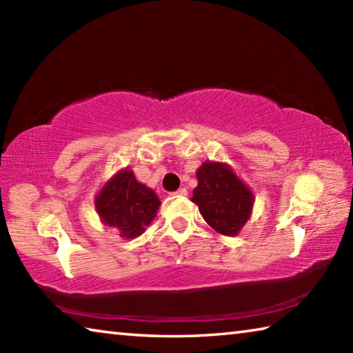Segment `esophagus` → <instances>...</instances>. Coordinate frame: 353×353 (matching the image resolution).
Wrapping results in <instances>:
<instances>
[{"instance_id":"1","label":"esophagus","mask_w":353,"mask_h":353,"mask_svg":"<svg viewBox=\"0 0 353 353\" xmlns=\"http://www.w3.org/2000/svg\"><path fill=\"white\" fill-rule=\"evenodd\" d=\"M174 194H179V196H187V190H185V188H179L177 191H174Z\"/></svg>"}]
</instances>
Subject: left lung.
I'll use <instances>...</instances> for the list:
<instances>
[{"label":"left lung","instance_id":"left-lung-1","mask_svg":"<svg viewBox=\"0 0 353 353\" xmlns=\"http://www.w3.org/2000/svg\"><path fill=\"white\" fill-rule=\"evenodd\" d=\"M202 218L219 234L234 236L250 216L254 194L229 166L205 162L198 170L193 199Z\"/></svg>","mask_w":353,"mask_h":353}]
</instances>
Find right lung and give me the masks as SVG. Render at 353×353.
Wrapping results in <instances>:
<instances>
[{"label":"right lung","mask_w":353,"mask_h":353,"mask_svg":"<svg viewBox=\"0 0 353 353\" xmlns=\"http://www.w3.org/2000/svg\"><path fill=\"white\" fill-rule=\"evenodd\" d=\"M160 207L157 194L137 182L132 171L124 170L104 185L97 198V210L107 225L117 227L124 238H135L155 218Z\"/></svg>","instance_id":"1"}]
</instances>
